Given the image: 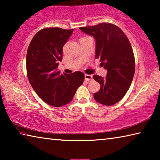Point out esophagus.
I'll use <instances>...</instances> for the list:
<instances>
[{"instance_id":"obj_1","label":"esophagus","mask_w":160,"mask_h":160,"mask_svg":"<svg viewBox=\"0 0 160 160\" xmlns=\"http://www.w3.org/2000/svg\"><path fill=\"white\" fill-rule=\"evenodd\" d=\"M85 80L86 81H92V80H93L92 75L85 74Z\"/></svg>"}]
</instances>
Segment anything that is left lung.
<instances>
[{
  "label": "left lung",
  "mask_w": 160,
  "mask_h": 160,
  "mask_svg": "<svg viewBox=\"0 0 160 160\" xmlns=\"http://www.w3.org/2000/svg\"><path fill=\"white\" fill-rule=\"evenodd\" d=\"M80 29L95 39V58L100 59L102 66L107 70L106 78L93 76L101 85L94 98L100 104L112 106L125 96L134 76L135 58L131 43L118 27L111 23Z\"/></svg>",
  "instance_id": "8db88e82"
}]
</instances>
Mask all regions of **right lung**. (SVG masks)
I'll return each instance as SVG.
<instances>
[{
    "instance_id": "right-lung-1",
    "label": "right lung",
    "mask_w": 160,
    "mask_h": 160,
    "mask_svg": "<svg viewBox=\"0 0 160 160\" xmlns=\"http://www.w3.org/2000/svg\"><path fill=\"white\" fill-rule=\"evenodd\" d=\"M72 32L73 29H42L32 38L27 52L29 83L43 101L56 107L71 102L85 80L80 71L62 75L57 69L63 57V46Z\"/></svg>"
}]
</instances>
